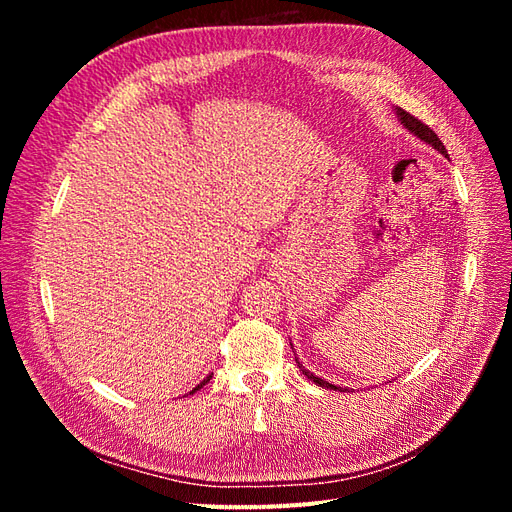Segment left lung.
<instances>
[{
	"mask_svg": "<svg viewBox=\"0 0 512 512\" xmlns=\"http://www.w3.org/2000/svg\"><path fill=\"white\" fill-rule=\"evenodd\" d=\"M397 117H399V121L404 123V126L414 134V136H418L421 138V141H425V143H429L433 149H438L442 156H448L446 153V147H444V143L440 141L438 138V134L433 132L429 126H425V123L421 121V119H416L414 115H410L408 111H404V108H397ZM292 346V344H290ZM294 361H297V365H299V369L303 371V374L307 376V380H312V382H316L318 386H324V389H333V391H348V389H342V386H335V384H331V382H327V380H322V378H318V376H314V374H309V371L299 363V359L297 356H294Z\"/></svg>",
	"mask_w": 512,
	"mask_h": 512,
	"instance_id": "obj_1",
	"label": "left lung"
}]
</instances>
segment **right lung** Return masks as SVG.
<instances>
[{
  "label": "right lung",
  "mask_w": 512,
  "mask_h": 512,
  "mask_svg": "<svg viewBox=\"0 0 512 512\" xmlns=\"http://www.w3.org/2000/svg\"><path fill=\"white\" fill-rule=\"evenodd\" d=\"M209 380H211V376H207V378H205V380H203V382H200V384H198V386H196V389H194V391H192V393H196V391H198V389H203V386H205V384H207V382H209Z\"/></svg>",
  "instance_id": "add662e5"
}]
</instances>
